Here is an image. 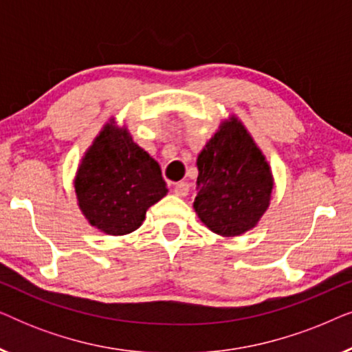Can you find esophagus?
Segmentation results:
<instances>
[{"label":"esophagus","instance_id":"obj_1","mask_svg":"<svg viewBox=\"0 0 352 352\" xmlns=\"http://www.w3.org/2000/svg\"><path fill=\"white\" fill-rule=\"evenodd\" d=\"M173 192H175V195H177V197H186L187 194H189V184H187V182H182V181L176 182Z\"/></svg>","mask_w":352,"mask_h":352}]
</instances>
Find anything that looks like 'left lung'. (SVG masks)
Returning a JSON list of instances; mask_svg holds the SVG:
<instances>
[{
    "mask_svg": "<svg viewBox=\"0 0 352 352\" xmlns=\"http://www.w3.org/2000/svg\"><path fill=\"white\" fill-rule=\"evenodd\" d=\"M194 208L219 235L234 237L256 226L269 206L272 175L242 123H223L197 158Z\"/></svg>",
    "mask_w": 352,
    "mask_h": 352,
    "instance_id": "obj_1",
    "label": "left lung"
}]
</instances>
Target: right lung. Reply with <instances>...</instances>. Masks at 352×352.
Masks as SVG:
<instances>
[{"label": "right lung", "instance_id": "add662e5", "mask_svg": "<svg viewBox=\"0 0 352 352\" xmlns=\"http://www.w3.org/2000/svg\"><path fill=\"white\" fill-rule=\"evenodd\" d=\"M75 190L91 226L110 235L136 230L148 206L168 192L160 165L133 142L126 129L109 124L85 155Z\"/></svg>", "mask_w": 352, "mask_h": 352}]
</instances>
